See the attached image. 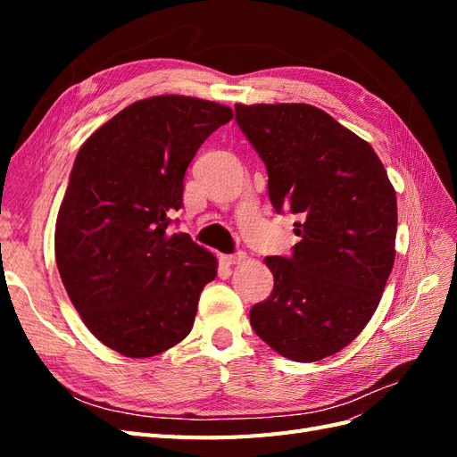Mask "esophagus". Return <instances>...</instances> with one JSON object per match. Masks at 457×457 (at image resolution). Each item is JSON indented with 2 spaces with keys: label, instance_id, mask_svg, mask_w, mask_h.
<instances>
[{
  "label": "esophagus",
  "instance_id": "1",
  "mask_svg": "<svg viewBox=\"0 0 457 457\" xmlns=\"http://www.w3.org/2000/svg\"><path fill=\"white\" fill-rule=\"evenodd\" d=\"M245 253H234V255H220L219 261L223 262V265H237V262L244 261Z\"/></svg>",
  "mask_w": 457,
  "mask_h": 457
}]
</instances>
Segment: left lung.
I'll return each instance as SVG.
<instances>
[{
	"label": "left lung",
	"instance_id": "1",
	"mask_svg": "<svg viewBox=\"0 0 457 457\" xmlns=\"http://www.w3.org/2000/svg\"><path fill=\"white\" fill-rule=\"evenodd\" d=\"M265 162L269 198L299 215L292 257H265L272 294L250 311L255 334L295 362H316L361 334L395 265L396 192L361 137L312 104H237Z\"/></svg>",
	"mask_w": 457,
	"mask_h": 457
}]
</instances>
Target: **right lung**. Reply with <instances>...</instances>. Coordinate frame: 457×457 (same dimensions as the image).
I'll return each mask as SVG.
<instances>
[{
	"label": "right lung",
	"mask_w": 457,
	"mask_h": 457,
	"mask_svg": "<svg viewBox=\"0 0 457 457\" xmlns=\"http://www.w3.org/2000/svg\"><path fill=\"white\" fill-rule=\"evenodd\" d=\"M232 120L225 104L158 95L123 108L81 145L54 227L66 294L112 351L148 358L183 341L217 259L170 232L196 150Z\"/></svg>",
	"instance_id": "obj_1"
}]
</instances>
